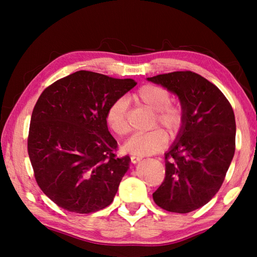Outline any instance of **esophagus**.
I'll use <instances>...</instances> for the list:
<instances>
[{"mask_svg":"<svg viewBox=\"0 0 257 257\" xmlns=\"http://www.w3.org/2000/svg\"><path fill=\"white\" fill-rule=\"evenodd\" d=\"M130 160H132V163L136 164V163H138V162H139V161L142 160V158H141V156H135V155H133L132 158H130Z\"/></svg>","mask_w":257,"mask_h":257,"instance_id":"esophagus-1","label":"esophagus"}]
</instances>
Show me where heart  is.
I'll use <instances>...</instances> for the list:
<instances>
[{"label": "heart", "mask_w": 257, "mask_h": 257, "mask_svg": "<svg viewBox=\"0 0 257 257\" xmlns=\"http://www.w3.org/2000/svg\"><path fill=\"white\" fill-rule=\"evenodd\" d=\"M134 98L155 112V124L162 125L171 136L179 132L184 121V110L179 104L170 103L171 96L168 89L158 85H144L137 90ZM105 119L112 132L119 136H124L130 132L132 127L124 98L115 99L108 106ZM167 143V134L161 129H155L150 133L135 134L125 142L123 150L133 155H152L163 150Z\"/></svg>", "instance_id": "b5f03b06"}]
</instances>
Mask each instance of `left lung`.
<instances>
[{"label": "left lung", "mask_w": 257, "mask_h": 257, "mask_svg": "<svg viewBox=\"0 0 257 257\" xmlns=\"http://www.w3.org/2000/svg\"><path fill=\"white\" fill-rule=\"evenodd\" d=\"M147 80L179 98L184 121L165 153V178L153 194L156 205L188 213L207 204L222 186L236 147V120L222 92L191 71L163 73Z\"/></svg>", "instance_id": "left-lung-1"}]
</instances>
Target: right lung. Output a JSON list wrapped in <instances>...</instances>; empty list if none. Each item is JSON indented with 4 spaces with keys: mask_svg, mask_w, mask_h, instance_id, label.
<instances>
[{
    "mask_svg": "<svg viewBox=\"0 0 257 257\" xmlns=\"http://www.w3.org/2000/svg\"><path fill=\"white\" fill-rule=\"evenodd\" d=\"M116 79L80 70L41 94L30 119L28 154L37 185L69 212H97L113 202L130 158H116L108 133V106L134 88Z\"/></svg>",
    "mask_w": 257,
    "mask_h": 257,
    "instance_id": "right-lung-1",
    "label": "right lung"
}]
</instances>
